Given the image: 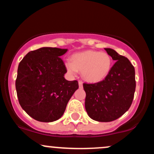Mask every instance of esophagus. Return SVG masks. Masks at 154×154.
I'll use <instances>...</instances> for the list:
<instances>
[{
	"label": "esophagus",
	"mask_w": 154,
	"mask_h": 154,
	"mask_svg": "<svg viewBox=\"0 0 154 154\" xmlns=\"http://www.w3.org/2000/svg\"><path fill=\"white\" fill-rule=\"evenodd\" d=\"M79 88H82V82L79 81Z\"/></svg>",
	"instance_id": "1"
}]
</instances>
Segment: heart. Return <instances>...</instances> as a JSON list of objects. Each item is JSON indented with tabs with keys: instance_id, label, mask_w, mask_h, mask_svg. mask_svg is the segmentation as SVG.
Segmentation results:
<instances>
[{
	"instance_id": "b5f03b06",
	"label": "heart",
	"mask_w": 154,
	"mask_h": 154,
	"mask_svg": "<svg viewBox=\"0 0 154 154\" xmlns=\"http://www.w3.org/2000/svg\"><path fill=\"white\" fill-rule=\"evenodd\" d=\"M112 59L107 53L88 50L74 54L71 61H66L65 66L71 75L82 71L85 80L96 83L106 78L112 68Z\"/></svg>"
}]
</instances>
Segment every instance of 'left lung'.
Instances as JSON below:
<instances>
[{
    "label": "left lung",
    "mask_w": 154,
    "mask_h": 154,
    "mask_svg": "<svg viewBox=\"0 0 154 154\" xmlns=\"http://www.w3.org/2000/svg\"><path fill=\"white\" fill-rule=\"evenodd\" d=\"M116 61L109 75L95 84H83L86 93L85 106L88 116L95 121L107 122L122 116L130 109L135 91V72L125 56L111 48H104Z\"/></svg>",
    "instance_id": "obj_1"
}]
</instances>
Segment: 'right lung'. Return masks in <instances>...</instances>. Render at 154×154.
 I'll list each match as a JSON object with an SVG mask.
<instances>
[{
	"instance_id": "right-lung-1",
	"label": "right lung",
	"mask_w": 154,
	"mask_h": 154,
	"mask_svg": "<svg viewBox=\"0 0 154 154\" xmlns=\"http://www.w3.org/2000/svg\"><path fill=\"white\" fill-rule=\"evenodd\" d=\"M67 51L40 48L28 53L19 63L16 79L19 104L37 121L51 122L60 119L78 89L77 80L64 78L66 69L60 56Z\"/></svg>"
}]
</instances>
